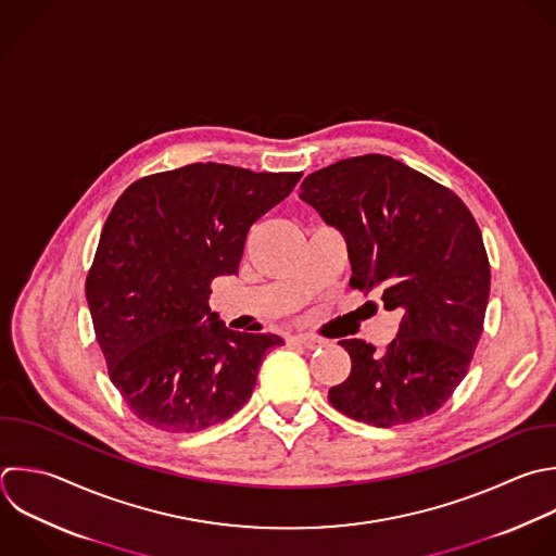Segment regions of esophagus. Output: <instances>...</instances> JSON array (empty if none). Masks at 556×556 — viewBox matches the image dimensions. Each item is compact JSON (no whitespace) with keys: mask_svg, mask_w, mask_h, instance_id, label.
I'll use <instances>...</instances> for the list:
<instances>
[{"mask_svg":"<svg viewBox=\"0 0 556 556\" xmlns=\"http://www.w3.org/2000/svg\"><path fill=\"white\" fill-rule=\"evenodd\" d=\"M289 341H291V343H298V345H304V348H308V350L321 348V345L326 343L324 339H319V337H315V334H293V337H289Z\"/></svg>","mask_w":556,"mask_h":556,"instance_id":"34e87169","label":"esophagus"}]
</instances>
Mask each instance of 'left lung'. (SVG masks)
Segmentation results:
<instances>
[{"label": "left lung", "instance_id": "8db88e82", "mask_svg": "<svg viewBox=\"0 0 556 556\" xmlns=\"http://www.w3.org/2000/svg\"><path fill=\"white\" fill-rule=\"evenodd\" d=\"M300 189L343 235L350 285L380 289L384 308L400 313L384 352L339 341L352 369L328 391L330 404L378 428L432 415L465 378L482 334L491 267L473 215L456 193L382 154L328 165Z\"/></svg>", "mask_w": 556, "mask_h": 556}]
</instances>
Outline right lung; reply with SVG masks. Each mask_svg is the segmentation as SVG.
<instances>
[{
	"mask_svg": "<svg viewBox=\"0 0 556 556\" xmlns=\"http://www.w3.org/2000/svg\"><path fill=\"white\" fill-rule=\"evenodd\" d=\"M300 178L193 163L146 176L115 202L87 302L109 376L141 421L198 432L250 400L265 352L285 341L226 328L208 308L211 282L239 271L250 228Z\"/></svg>",
	"mask_w": 556,
	"mask_h": 556,
	"instance_id": "add662e5",
	"label": "right lung"
}]
</instances>
